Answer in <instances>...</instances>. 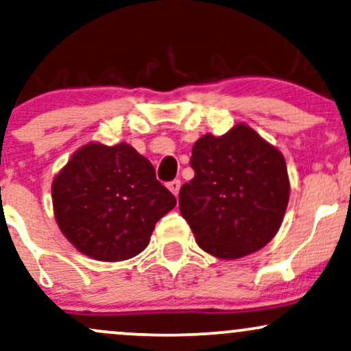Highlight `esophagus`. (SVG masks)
I'll return each instance as SVG.
<instances>
[{
  "label": "esophagus",
  "mask_w": 351,
  "mask_h": 351,
  "mask_svg": "<svg viewBox=\"0 0 351 351\" xmlns=\"http://www.w3.org/2000/svg\"><path fill=\"white\" fill-rule=\"evenodd\" d=\"M180 188H181V181H180V180H173L171 183H168V189H170V191H171L175 196H178Z\"/></svg>",
  "instance_id": "esophagus-1"
}]
</instances>
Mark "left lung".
Segmentation results:
<instances>
[{
    "label": "left lung",
    "mask_w": 351,
    "mask_h": 351,
    "mask_svg": "<svg viewBox=\"0 0 351 351\" xmlns=\"http://www.w3.org/2000/svg\"><path fill=\"white\" fill-rule=\"evenodd\" d=\"M195 178L180 189V213L196 243L217 259L249 256L279 231L291 196L284 155L243 122L193 145Z\"/></svg>",
    "instance_id": "obj_1"
}]
</instances>
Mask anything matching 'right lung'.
I'll return each instance as SVG.
<instances>
[{
    "mask_svg": "<svg viewBox=\"0 0 351 351\" xmlns=\"http://www.w3.org/2000/svg\"><path fill=\"white\" fill-rule=\"evenodd\" d=\"M56 223L84 256L102 263L135 257L156 221L176 206L153 165L132 145H82L52 180Z\"/></svg>",
    "mask_w": 351,
    "mask_h": 351,
    "instance_id": "1",
    "label": "right lung"
}]
</instances>
